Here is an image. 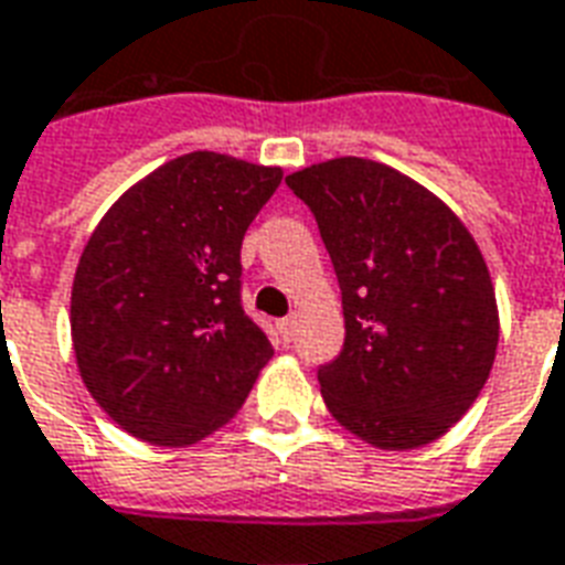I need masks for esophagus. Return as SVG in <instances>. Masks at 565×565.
Masks as SVG:
<instances>
[{"label": "esophagus", "instance_id": "1", "mask_svg": "<svg viewBox=\"0 0 565 565\" xmlns=\"http://www.w3.org/2000/svg\"><path fill=\"white\" fill-rule=\"evenodd\" d=\"M296 326H299V320H296V317H284V320H278V335H281L284 341H294Z\"/></svg>", "mask_w": 565, "mask_h": 565}]
</instances>
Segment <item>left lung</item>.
I'll list each match as a JSON object with an SVG mask.
<instances>
[{
  "instance_id": "1",
  "label": "left lung",
  "mask_w": 565,
  "mask_h": 565,
  "mask_svg": "<svg viewBox=\"0 0 565 565\" xmlns=\"http://www.w3.org/2000/svg\"><path fill=\"white\" fill-rule=\"evenodd\" d=\"M315 212L344 305L320 365L329 413L388 452L419 449L479 398L500 338L494 284L461 218L392 167L332 158L287 177Z\"/></svg>"
}]
</instances>
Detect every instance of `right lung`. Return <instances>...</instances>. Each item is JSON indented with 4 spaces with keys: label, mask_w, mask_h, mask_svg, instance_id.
Instances as JSON below:
<instances>
[{
    "label": "right lung",
    "mask_w": 565,
    "mask_h": 565,
    "mask_svg": "<svg viewBox=\"0 0 565 565\" xmlns=\"http://www.w3.org/2000/svg\"><path fill=\"white\" fill-rule=\"evenodd\" d=\"M281 167L218 152L167 161L116 200L71 287L86 388L137 440L182 449L227 425L271 359L242 311L245 230Z\"/></svg>",
    "instance_id": "right-lung-1"
}]
</instances>
